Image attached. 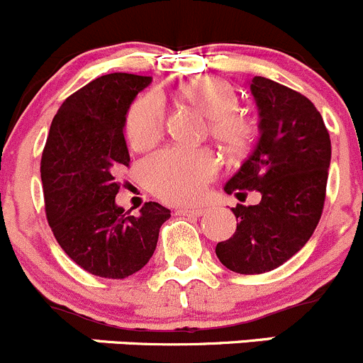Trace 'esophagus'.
<instances>
[{
  "instance_id": "esophagus-1",
  "label": "esophagus",
  "mask_w": 363,
  "mask_h": 363,
  "mask_svg": "<svg viewBox=\"0 0 363 363\" xmlns=\"http://www.w3.org/2000/svg\"><path fill=\"white\" fill-rule=\"evenodd\" d=\"M178 215H192V217H201V215L206 213V210L204 208H180V210L177 211Z\"/></svg>"
}]
</instances>
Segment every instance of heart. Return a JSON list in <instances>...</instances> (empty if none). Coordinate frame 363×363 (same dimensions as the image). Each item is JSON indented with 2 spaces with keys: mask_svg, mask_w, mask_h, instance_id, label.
Masks as SVG:
<instances>
[{
  "mask_svg": "<svg viewBox=\"0 0 363 363\" xmlns=\"http://www.w3.org/2000/svg\"><path fill=\"white\" fill-rule=\"evenodd\" d=\"M180 99L210 120V134L225 152L240 155L254 141V125L236 113L238 93L217 77H196L180 88ZM128 143L135 150L155 145L164 132V104L148 93L132 104L125 121ZM218 160L210 150L167 148L145 162L150 189L167 203L185 204L199 199L208 182L217 174Z\"/></svg>",
  "mask_w": 363,
  "mask_h": 363,
  "instance_id": "b5f03b06",
  "label": "heart"
}]
</instances>
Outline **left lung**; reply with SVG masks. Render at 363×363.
Masks as SVG:
<instances>
[{
    "label": "left lung",
    "mask_w": 363,
    "mask_h": 363,
    "mask_svg": "<svg viewBox=\"0 0 363 363\" xmlns=\"http://www.w3.org/2000/svg\"><path fill=\"white\" fill-rule=\"evenodd\" d=\"M249 84L259 138L224 190L238 199L257 190L261 201L231 208L235 235L215 247L220 263L243 275L281 267L308 242L321 218L332 159L325 121L307 96L259 75Z\"/></svg>",
    "instance_id": "left-lung-1"
}]
</instances>
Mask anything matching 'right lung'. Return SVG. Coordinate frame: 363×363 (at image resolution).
Returning a JSON list of instances; mask_svg holds the SVG:
<instances>
[{"label": "right lung", "instance_id": "right-lung-1", "mask_svg": "<svg viewBox=\"0 0 363 363\" xmlns=\"http://www.w3.org/2000/svg\"><path fill=\"white\" fill-rule=\"evenodd\" d=\"M152 77L107 74L68 96L51 123L40 174L45 213L61 249L82 270L125 279L153 256L171 210L146 203L139 215L116 204L118 173L128 166L125 121Z\"/></svg>", "mask_w": 363, "mask_h": 363}]
</instances>
